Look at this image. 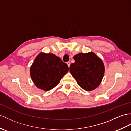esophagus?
I'll return each mask as SVG.
<instances>
[{"mask_svg": "<svg viewBox=\"0 0 131 131\" xmlns=\"http://www.w3.org/2000/svg\"><path fill=\"white\" fill-rule=\"evenodd\" d=\"M70 64H71V63H70V61H68V62H67V65H68L69 68L70 67Z\"/></svg>", "mask_w": 131, "mask_h": 131, "instance_id": "esophagus-1", "label": "esophagus"}]
</instances>
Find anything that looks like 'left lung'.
<instances>
[{"label":"left lung","instance_id":"obj_1","mask_svg":"<svg viewBox=\"0 0 131 131\" xmlns=\"http://www.w3.org/2000/svg\"><path fill=\"white\" fill-rule=\"evenodd\" d=\"M75 63L70 66V72L83 89H95L101 83L104 66L101 59L93 52L80 53L74 56Z\"/></svg>","mask_w":131,"mask_h":131}]
</instances>
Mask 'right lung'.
<instances>
[{"mask_svg":"<svg viewBox=\"0 0 131 131\" xmlns=\"http://www.w3.org/2000/svg\"><path fill=\"white\" fill-rule=\"evenodd\" d=\"M68 71V65L59 57L52 53H41L35 59L30 73L36 86L48 91L60 83Z\"/></svg>","mask_w":131,"mask_h":131,"instance_id":"obj_1","label":"right lung"}]
</instances>
